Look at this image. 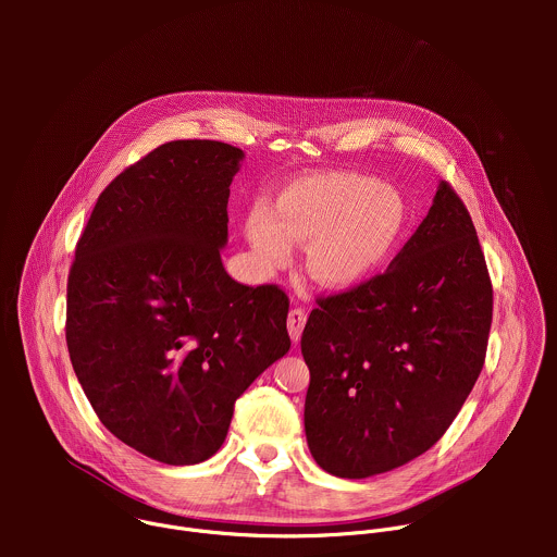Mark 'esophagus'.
<instances>
[{
  "label": "esophagus",
  "mask_w": 557,
  "mask_h": 557,
  "mask_svg": "<svg viewBox=\"0 0 557 557\" xmlns=\"http://www.w3.org/2000/svg\"><path fill=\"white\" fill-rule=\"evenodd\" d=\"M286 324H288V335H290V339H293V342H299V339H301V331H304V326H306V312H304V308H290Z\"/></svg>",
  "instance_id": "esophagus-1"
}]
</instances>
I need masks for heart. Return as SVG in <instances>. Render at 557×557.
Instances as JSON below:
<instances>
[{"label": "heart", "mask_w": 557, "mask_h": 557, "mask_svg": "<svg viewBox=\"0 0 557 557\" xmlns=\"http://www.w3.org/2000/svg\"><path fill=\"white\" fill-rule=\"evenodd\" d=\"M406 226L408 202L399 189L355 172H324L286 185L273 209L256 205L245 233L264 273L290 267L295 243L308 245V273L344 290L389 262Z\"/></svg>", "instance_id": "1"}]
</instances>
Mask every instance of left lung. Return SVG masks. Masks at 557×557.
Masks as SVG:
<instances>
[{
    "mask_svg": "<svg viewBox=\"0 0 557 557\" xmlns=\"http://www.w3.org/2000/svg\"><path fill=\"white\" fill-rule=\"evenodd\" d=\"M317 304L301 335L317 465L368 479L428 451L479 379L492 329V280L456 191L438 185L385 273Z\"/></svg>",
    "mask_w": 557,
    "mask_h": 557,
    "instance_id": "1",
    "label": "left lung"
}]
</instances>
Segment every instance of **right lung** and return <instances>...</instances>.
I'll list each match as a JSON object with an SVG mask.
<instances>
[{
  "instance_id": "1",
  "label": "right lung",
  "mask_w": 557,
  "mask_h": 557,
  "mask_svg": "<svg viewBox=\"0 0 557 557\" xmlns=\"http://www.w3.org/2000/svg\"><path fill=\"white\" fill-rule=\"evenodd\" d=\"M245 151L172 140L99 196L67 275L65 342L101 423L165 465L211 458L233 406L290 348L288 297L222 267Z\"/></svg>"
}]
</instances>
